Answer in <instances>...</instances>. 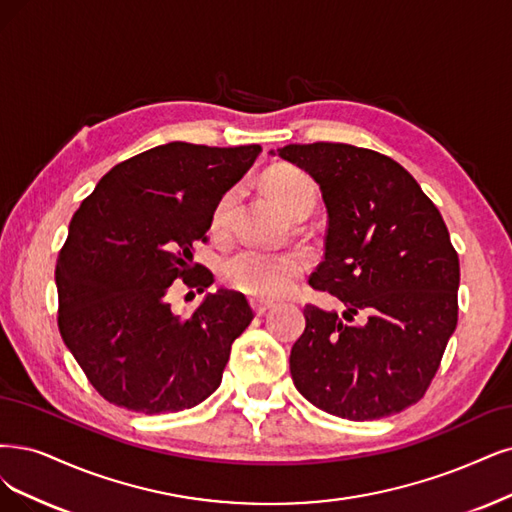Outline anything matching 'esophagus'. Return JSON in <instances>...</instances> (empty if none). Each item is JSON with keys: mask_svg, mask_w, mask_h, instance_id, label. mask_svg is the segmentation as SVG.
Here are the masks:
<instances>
[{"mask_svg": "<svg viewBox=\"0 0 512 512\" xmlns=\"http://www.w3.org/2000/svg\"><path fill=\"white\" fill-rule=\"evenodd\" d=\"M251 308L257 316L266 314L270 308H272V301H263V299H251Z\"/></svg>", "mask_w": 512, "mask_h": 512, "instance_id": "34e87169", "label": "esophagus"}]
</instances>
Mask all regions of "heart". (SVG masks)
<instances>
[{"label": "heart", "instance_id": "1", "mask_svg": "<svg viewBox=\"0 0 512 512\" xmlns=\"http://www.w3.org/2000/svg\"><path fill=\"white\" fill-rule=\"evenodd\" d=\"M272 198L282 206V211L293 219L306 217L316 204L314 181L291 164H278L263 177ZM240 189L232 187L215 202L211 213V234L225 238L232 230L236 202ZM304 272V261L291 251H263L240 249L221 263V278L227 287L255 299H274L285 295L293 282Z\"/></svg>", "mask_w": 512, "mask_h": 512}]
</instances>
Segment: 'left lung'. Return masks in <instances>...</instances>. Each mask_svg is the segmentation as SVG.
I'll use <instances>...</instances> for the list:
<instances>
[{
    "mask_svg": "<svg viewBox=\"0 0 512 512\" xmlns=\"http://www.w3.org/2000/svg\"><path fill=\"white\" fill-rule=\"evenodd\" d=\"M270 154L320 185L329 225L310 285L346 306L342 316L304 308L289 358L295 388L337 418L401 413L426 394L458 325L460 259L439 208L373 149L310 143Z\"/></svg>",
    "mask_w": 512,
    "mask_h": 512,
    "instance_id": "8db88e82",
    "label": "left lung"
}]
</instances>
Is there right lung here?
<instances>
[{
    "label": "right lung",
    "instance_id": "right-lung-1",
    "mask_svg": "<svg viewBox=\"0 0 512 512\" xmlns=\"http://www.w3.org/2000/svg\"><path fill=\"white\" fill-rule=\"evenodd\" d=\"M259 145L173 141L120 162L69 223L56 261L59 331L105 401L145 415L196 407L219 384L234 339L251 325L242 293H208L192 316L168 304L177 278L202 293L192 266L215 202L257 160Z\"/></svg>",
    "mask_w": 512,
    "mask_h": 512
}]
</instances>
